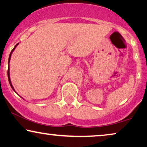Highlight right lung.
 Wrapping results in <instances>:
<instances>
[{"instance_id": "right-lung-1", "label": "right lung", "mask_w": 147, "mask_h": 147, "mask_svg": "<svg viewBox=\"0 0 147 147\" xmlns=\"http://www.w3.org/2000/svg\"><path fill=\"white\" fill-rule=\"evenodd\" d=\"M18 44L19 43H17V45H16L15 46V47L13 48V50H12L11 51V53H10V55H9V61H8V65H9V67H8V72H7V74H8V79H9V84H10V86H11V87L12 88V89H13L14 91L15 92V89H14V88H13V85H12V84H11V79H10V72H9V63H10V60H11V54H12V53H13V51H14V50H15V47H17V46L18 45Z\"/></svg>"}]
</instances>
